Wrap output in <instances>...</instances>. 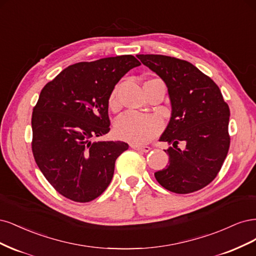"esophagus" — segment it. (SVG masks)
Listing matches in <instances>:
<instances>
[{"label":"esophagus","mask_w":256,"mask_h":256,"mask_svg":"<svg viewBox=\"0 0 256 256\" xmlns=\"http://www.w3.org/2000/svg\"><path fill=\"white\" fill-rule=\"evenodd\" d=\"M130 148L132 149H134L136 151H139V152H144V153H146L149 152L151 150L150 146H138V144H130Z\"/></svg>","instance_id":"1"}]
</instances>
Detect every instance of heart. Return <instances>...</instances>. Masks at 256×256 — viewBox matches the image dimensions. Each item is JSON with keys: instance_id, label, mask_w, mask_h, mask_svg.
<instances>
[{"instance_id": "b5f03b06", "label": "heart", "mask_w": 256, "mask_h": 256, "mask_svg": "<svg viewBox=\"0 0 256 256\" xmlns=\"http://www.w3.org/2000/svg\"><path fill=\"white\" fill-rule=\"evenodd\" d=\"M118 88L116 87L110 96L108 104L112 108L117 106ZM162 128V121L155 114H144L128 112L116 121L117 136L126 142L133 144H146L158 135Z\"/></svg>"}]
</instances>
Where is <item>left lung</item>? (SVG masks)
<instances>
[{
    "mask_svg": "<svg viewBox=\"0 0 256 256\" xmlns=\"http://www.w3.org/2000/svg\"><path fill=\"white\" fill-rule=\"evenodd\" d=\"M137 57L164 82L172 108L160 138L172 144L164 150L169 164L155 172V178L176 194L200 190L217 176L228 155V105L215 82L192 64L164 55Z\"/></svg>",
    "mask_w": 256,
    "mask_h": 256,
    "instance_id": "left-lung-1",
    "label": "left lung"
}]
</instances>
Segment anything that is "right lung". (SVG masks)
Listing matches in <instances>:
<instances>
[{
    "instance_id": "1",
    "label": "right lung",
    "mask_w": 256,
    "mask_h": 256,
    "mask_svg": "<svg viewBox=\"0 0 256 256\" xmlns=\"http://www.w3.org/2000/svg\"><path fill=\"white\" fill-rule=\"evenodd\" d=\"M140 64L133 55L78 62L41 90L32 110V150L48 182L67 199L92 201L108 187L114 162L128 144L92 139L110 132V96Z\"/></svg>"
}]
</instances>
